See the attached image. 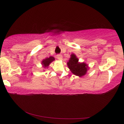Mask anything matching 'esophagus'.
<instances>
[{
  "label": "esophagus",
  "mask_w": 124,
  "mask_h": 124,
  "mask_svg": "<svg viewBox=\"0 0 124 124\" xmlns=\"http://www.w3.org/2000/svg\"><path fill=\"white\" fill-rule=\"evenodd\" d=\"M57 58L60 60H62L63 59V56L62 55H57Z\"/></svg>",
  "instance_id": "34e87169"
}]
</instances>
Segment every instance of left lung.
Wrapping results in <instances>:
<instances>
[{
    "mask_svg": "<svg viewBox=\"0 0 124 124\" xmlns=\"http://www.w3.org/2000/svg\"><path fill=\"white\" fill-rule=\"evenodd\" d=\"M67 65L73 75L81 77L85 76L89 69L87 64L84 62H79L78 58L75 54H71Z\"/></svg>",
    "mask_w": 124,
    "mask_h": 124,
    "instance_id": "1",
    "label": "left lung"
}]
</instances>
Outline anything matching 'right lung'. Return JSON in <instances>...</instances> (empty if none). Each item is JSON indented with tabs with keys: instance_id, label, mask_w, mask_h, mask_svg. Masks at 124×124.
<instances>
[{
	"instance_id": "obj_1",
	"label": "right lung",
	"mask_w": 124,
	"mask_h": 124,
	"mask_svg": "<svg viewBox=\"0 0 124 124\" xmlns=\"http://www.w3.org/2000/svg\"><path fill=\"white\" fill-rule=\"evenodd\" d=\"M55 61V58L53 56H49V57H47L42 61L41 64L43 65V67L44 68V69L48 68L49 64L53 61Z\"/></svg>"
}]
</instances>
